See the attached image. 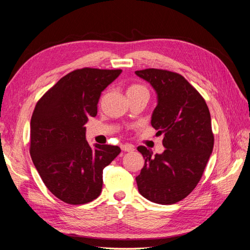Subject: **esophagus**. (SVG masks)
Here are the masks:
<instances>
[{
    "label": "esophagus",
    "instance_id": "1",
    "mask_svg": "<svg viewBox=\"0 0 250 250\" xmlns=\"http://www.w3.org/2000/svg\"><path fill=\"white\" fill-rule=\"evenodd\" d=\"M121 149L125 151H133L134 150V146L131 144H122L121 145Z\"/></svg>",
    "mask_w": 250,
    "mask_h": 250
}]
</instances>
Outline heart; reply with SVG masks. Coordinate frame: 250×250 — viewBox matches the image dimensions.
Instances as JSON below:
<instances>
[{"instance_id":"obj_1","label":"heart","mask_w":250,"mask_h":250,"mask_svg":"<svg viewBox=\"0 0 250 250\" xmlns=\"http://www.w3.org/2000/svg\"><path fill=\"white\" fill-rule=\"evenodd\" d=\"M142 91H146V87H144L143 85H140V84H132L129 86L128 89V93H136V92H142Z\"/></svg>"}]
</instances>
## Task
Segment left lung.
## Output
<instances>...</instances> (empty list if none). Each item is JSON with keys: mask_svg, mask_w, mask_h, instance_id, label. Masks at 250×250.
<instances>
[{"mask_svg": "<svg viewBox=\"0 0 250 250\" xmlns=\"http://www.w3.org/2000/svg\"><path fill=\"white\" fill-rule=\"evenodd\" d=\"M157 93L150 124L164 135L163 154L145 146V164L136 177L139 192L150 202L172 205L184 199L203 177L213 148L211 118L204 97L183 76L169 70L135 71Z\"/></svg>", "mask_w": 250, "mask_h": 250, "instance_id": "1", "label": "left lung"}]
</instances>
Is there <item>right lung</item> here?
<instances>
[{
    "instance_id": "add662e5",
    "label": "right lung",
    "mask_w": 250,
    "mask_h": 250,
    "mask_svg": "<svg viewBox=\"0 0 250 250\" xmlns=\"http://www.w3.org/2000/svg\"><path fill=\"white\" fill-rule=\"evenodd\" d=\"M121 69L82 68L53 85L33 110L30 155L48 190L63 203L87 204L100 196L103 170L121 149L85 140V122L97 114L102 92Z\"/></svg>"
}]
</instances>
